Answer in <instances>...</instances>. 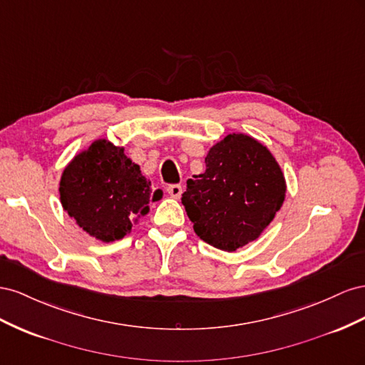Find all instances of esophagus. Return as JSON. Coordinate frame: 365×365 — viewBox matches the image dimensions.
<instances>
[{"instance_id": "1", "label": "esophagus", "mask_w": 365, "mask_h": 365, "mask_svg": "<svg viewBox=\"0 0 365 365\" xmlns=\"http://www.w3.org/2000/svg\"><path fill=\"white\" fill-rule=\"evenodd\" d=\"M166 192H168L173 199H180L182 195V186L180 185H170L168 188H166Z\"/></svg>"}]
</instances>
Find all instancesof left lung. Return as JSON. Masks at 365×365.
Wrapping results in <instances>:
<instances>
[{
    "label": "left lung",
    "instance_id": "left-lung-1",
    "mask_svg": "<svg viewBox=\"0 0 365 365\" xmlns=\"http://www.w3.org/2000/svg\"><path fill=\"white\" fill-rule=\"evenodd\" d=\"M206 171L186 182L182 203L203 242L234 252L254 242L284 202L279 165L258 140L229 134L207 153Z\"/></svg>",
    "mask_w": 365,
    "mask_h": 365
}]
</instances>
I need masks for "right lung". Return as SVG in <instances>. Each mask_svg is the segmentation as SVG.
Masks as SVG:
<instances>
[{
	"instance_id": "add662e5",
	"label": "right lung",
	"mask_w": 365,
	"mask_h": 365,
	"mask_svg": "<svg viewBox=\"0 0 365 365\" xmlns=\"http://www.w3.org/2000/svg\"><path fill=\"white\" fill-rule=\"evenodd\" d=\"M151 182L139 165L106 139L93 142L62 173V207L87 234L101 242L120 240L131 231L133 220L148 212Z\"/></svg>"
}]
</instances>
